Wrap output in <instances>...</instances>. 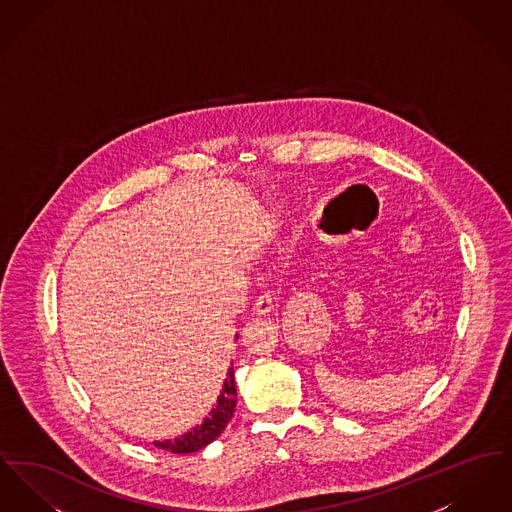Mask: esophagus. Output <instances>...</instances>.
Here are the masks:
<instances>
[{"instance_id": "obj_1", "label": "esophagus", "mask_w": 512, "mask_h": 512, "mask_svg": "<svg viewBox=\"0 0 512 512\" xmlns=\"http://www.w3.org/2000/svg\"><path fill=\"white\" fill-rule=\"evenodd\" d=\"M272 307H274V297L270 293H263V295L257 297L253 309H255L257 315H267V313L272 311Z\"/></svg>"}]
</instances>
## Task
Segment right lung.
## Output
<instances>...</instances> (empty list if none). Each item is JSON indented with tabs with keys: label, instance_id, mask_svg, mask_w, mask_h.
Listing matches in <instances>:
<instances>
[{
	"label": "right lung",
	"instance_id": "1",
	"mask_svg": "<svg viewBox=\"0 0 512 512\" xmlns=\"http://www.w3.org/2000/svg\"><path fill=\"white\" fill-rule=\"evenodd\" d=\"M236 397H238V393H236V382H234V366H230L226 372L219 397L207 416L199 424H195L190 432H186L178 438L155 441L153 445L159 449L171 451V453H195V451L203 449L205 445H209L211 441L219 438L222 430L226 428V424L230 422L234 409H236Z\"/></svg>",
	"mask_w": 512,
	"mask_h": 512
}]
</instances>
